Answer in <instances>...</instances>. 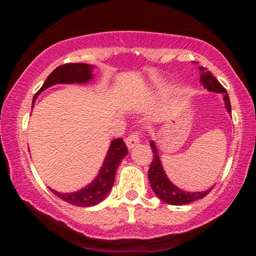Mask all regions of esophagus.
Listing matches in <instances>:
<instances>
[{
  "mask_svg": "<svg viewBox=\"0 0 256 256\" xmlns=\"http://www.w3.org/2000/svg\"><path fill=\"white\" fill-rule=\"evenodd\" d=\"M141 132L138 130H135L132 132L130 135L128 136L127 138H126V143H127L128 148H134V146L140 143V140H141Z\"/></svg>",
  "mask_w": 256,
  "mask_h": 256,
  "instance_id": "esophagus-1",
  "label": "esophagus"
}]
</instances>
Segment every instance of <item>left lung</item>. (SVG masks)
<instances>
[{
    "instance_id": "1",
    "label": "left lung",
    "mask_w": 256,
    "mask_h": 256,
    "mask_svg": "<svg viewBox=\"0 0 256 256\" xmlns=\"http://www.w3.org/2000/svg\"><path fill=\"white\" fill-rule=\"evenodd\" d=\"M199 70H200L202 85L204 86L205 88L211 90V92L222 93L224 100H225V104H226V110L228 113H232L230 96L228 94H227V90L224 88L222 85L218 82V80H216V78H214V76H212L211 72L206 71L202 66H199ZM150 146H152V149L154 152V158L149 168V174H148L149 182H150V185H152V188L156 194L157 197L162 199L164 202H166V204H171V205H185L191 202L197 200V199L204 198L205 196H208L210 192H211L212 188L205 192H186V191L180 190L177 186H174V185L168 180L166 174H164L158 154H157V149L152 141L150 142Z\"/></svg>"
}]
</instances>
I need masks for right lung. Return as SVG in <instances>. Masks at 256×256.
Masks as SVG:
<instances>
[{
  "mask_svg": "<svg viewBox=\"0 0 256 256\" xmlns=\"http://www.w3.org/2000/svg\"><path fill=\"white\" fill-rule=\"evenodd\" d=\"M92 70L93 68L88 64H80V62H76V64H64L58 66L50 76H48L43 86L40 90L36 93L34 98V101L36 100L38 94L42 90H46L48 87L56 84H73V82H87L88 80L92 79ZM128 154V149L126 143L122 138H116L112 141L110 150H108L106 158L101 168L99 176L90 183L88 186H86L82 190L72 192V194H60L54 190H50L57 196L58 198L62 199V200L68 202V204L80 206V208H88V206H94L102 202L108 192L110 191L112 186L114 184L115 180V172L118 164L122 160V158Z\"/></svg>",
  "mask_w": 256,
  "mask_h": 256,
  "instance_id": "add662e5",
  "label": "right lung"
}]
</instances>
